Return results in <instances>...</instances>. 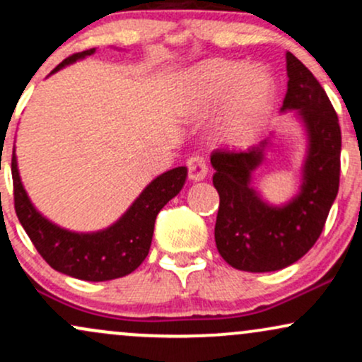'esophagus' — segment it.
I'll use <instances>...</instances> for the list:
<instances>
[{
  "instance_id": "34e87169",
  "label": "esophagus",
  "mask_w": 362,
  "mask_h": 362,
  "mask_svg": "<svg viewBox=\"0 0 362 362\" xmlns=\"http://www.w3.org/2000/svg\"><path fill=\"white\" fill-rule=\"evenodd\" d=\"M187 170H189V178L190 180H202L207 175V163L202 156H190L187 160Z\"/></svg>"
}]
</instances>
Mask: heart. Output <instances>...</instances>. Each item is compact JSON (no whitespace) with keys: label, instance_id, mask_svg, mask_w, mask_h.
Instances as JSON below:
<instances>
[{"label":"heart","instance_id":"b5f03b06","mask_svg":"<svg viewBox=\"0 0 362 362\" xmlns=\"http://www.w3.org/2000/svg\"><path fill=\"white\" fill-rule=\"evenodd\" d=\"M272 76L262 68L247 69L240 61L213 59L187 74L180 88L178 110L184 117L199 119L218 109L216 134L226 146H245L255 138L271 114Z\"/></svg>","mask_w":362,"mask_h":362}]
</instances>
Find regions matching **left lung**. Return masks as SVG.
<instances>
[{"instance_id": "8db88e82", "label": "left lung", "mask_w": 362, "mask_h": 362, "mask_svg": "<svg viewBox=\"0 0 362 362\" xmlns=\"http://www.w3.org/2000/svg\"><path fill=\"white\" fill-rule=\"evenodd\" d=\"M288 91L282 112L298 110L308 131L301 192L286 206H269L252 189V172L264 160L267 141L248 151L216 149L211 165L219 194L214 238L231 267L271 272L300 260L317 243L339 192V117L325 90L296 56L286 54Z\"/></svg>"}]
</instances>
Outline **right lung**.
Listing matches in <instances>:
<instances>
[{"instance_id":"right-lung-1","label":"right lung","mask_w":362,"mask_h":362,"mask_svg":"<svg viewBox=\"0 0 362 362\" xmlns=\"http://www.w3.org/2000/svg\"><path fill=\"white\" fill-rule=\"evenodd\" d=\"M95 49L66 57L54 71L91 56ZM52 71V73H54ZM15 213L40 257L66 276L83 281H110L127 276L143 264L151 247L156 216L185 184L187 168L178 167L161 173L132 202L126 214L110 228L97 233H73L45 219L32 206L11 158Z\"/></svg>"}]
</instances>
